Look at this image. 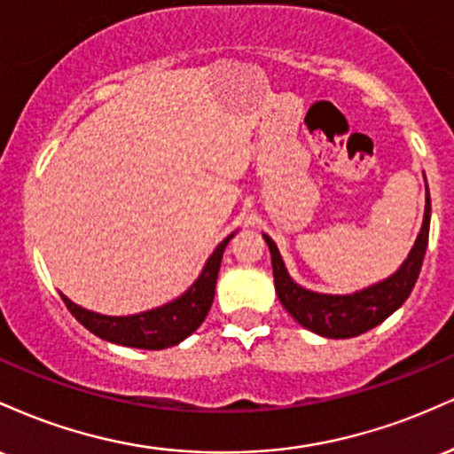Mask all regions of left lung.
<instances>
[{
	"mask_svg": "<svg viewBox=\"0 0 454 454\" xmlns=\"http://www.w3.org/2000/svg\"><path fill=\"white\" fill-rule=\"evenodd\" d=\"M429 222L431 198L429 190H427L423 228H420L414 247H411L405 262L397 269V273H393L388 279L380 281L376 286H369L361 293L343 296L311 293V290L294 284L279 256L278 245L264 234V241H267L270 252V262H273L275 293H278L281 305L301 326L309 328L311 333H317L322 337H333V340H348V337H356L369 328L378 326L380 322L387 320L393 311H397L405 303L416 279H419L427 243H429Z\"/></svg>",
	"mask_w": 454,
	"mask_h": 454,
	"instance_id": "8db88e82",
	"label": "left lung"
}]
</instances>
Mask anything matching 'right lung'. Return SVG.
Returning a JSON list of instances; mask_svg holds the SVG:
<instances>
[{
  "label": "right lung",
  "mask_w": 454,
  "mask_h": 454,
  "mask_svg": "<svg viewBox=\"0 0 454 454\" xmlns=\"http://www.w3.org/2000/svg\"><path fill=\"white\" fill-rule=\"evenodd\" d=\"M231 239L232 234L217 245L202 273L198 275V279L185 294H181L173 303L158 307V309L143 311L137 316H102L74 305L64 294L61 299L70 314L100 340L119 343V346L140 348V350H164V348L176 346L185 337H190L209 314L223 249Z\"/></svg>",
  "instance_id": "right-lung-1"
}]
</instances>
